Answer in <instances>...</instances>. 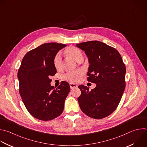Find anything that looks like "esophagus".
Returning <instances> with one entry per match:
<instances>
[{"label": "esophagus", "mask_w": 147, "mask_h": 147, "mask_svg": "<svg viewBox=\"0 0 147 147\" xmlns=\"http://www.w3.org/2000/svg\"><path fill=\"white\" fill-rule=\"evenodd\" d=\"M70 87L71 89H72L77 88V85L76 84H73V83H70Z\"/></svg>", "instance_id": "34e87169"}]
</instances>
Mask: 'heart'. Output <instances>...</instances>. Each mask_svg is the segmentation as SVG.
Listing matches in <instances>:
<instances>
[{
    "label": "heart",
    "mask_w": 147,
    "mask_h": 147,
    "mask_svg": "<svg viewBox=\"0 0 147 147\" xmlns=\"http://www.w3.org/2000/svg\"><path fill=\"white\" fill-rule=\"evenodd\" d=\"M66 53L67 55L70 56L77 62L82 60V53L80 49L77 47L74 46L69 47L66 49ZM53 65L57 70H59L62 68V58L60 53H57L54 57ZM83 71L81 70L69 72L65 76V79L72 83L76 82L80 80V77L83 75Z\"/></svg>",
    "instance_id": "1"
}]
</instances>
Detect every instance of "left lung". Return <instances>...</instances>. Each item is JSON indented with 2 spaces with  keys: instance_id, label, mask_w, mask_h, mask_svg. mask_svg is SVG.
Masks as SVG:
<instances>
[{
  "instance_id": "left-lung-1",
  "label": "left lung",
  "mask_w": 147,
  "mask_h": 147,
  "mask_svg": "<svg viewBox=\"0 0 147 147\" xmlns=\"http://www.w3.org/2000/svg\"><path fill=\"white\" fill-rule=\"evenodd\" d=\"M76 46L88 58V81L96 84L90 91L86 86H78L80 107L90 118H104L115 110L121 101L125 88V65L115 48L101 41H86Z\"/></svg>"
}]
</instances>
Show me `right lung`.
<instances>
[{"instance_id":"obj_1","label":"right lung","mask_w":147,"mask_h":147,"mask_svg":"<svg viewBox=\"0 0 147 147\" xmlns=\"http://www.w3.org/2000/svg\"><path fill=\"white\" fill-rule=\"evenodd\" d=\"M66 44H42L26 54L18 71L19 92L28 112L35 118L47 121L59 117L70 88L66 81L55 88L50 83L57 73L53 65L55 55Z\"/></svg>"}]
</instances>
